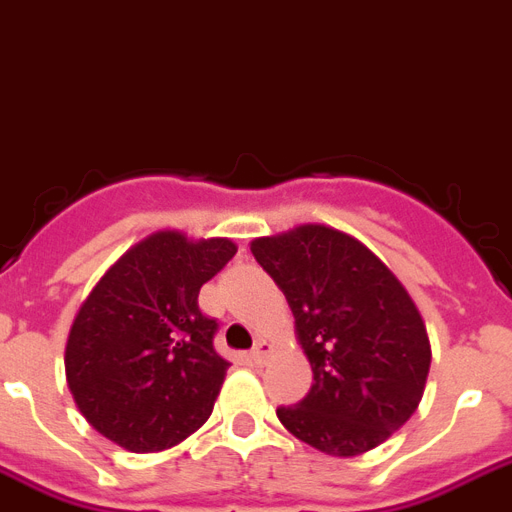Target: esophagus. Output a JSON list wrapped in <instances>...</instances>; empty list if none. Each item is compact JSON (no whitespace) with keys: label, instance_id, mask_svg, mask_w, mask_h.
I'll use <instances>...</instances> for the list:
<instances>
[{"label":"esophagus","instance_id":"obj_1","mask_svg":"<svg viewBox=\"0 0 512 512\" xmlns=\"http://www.w3.org/2000/svg\"><path fill=\"white\" fill-rule=\"evenodd\" d=\"M268 352H270L268 342H257L255 347H252V352H249V360H252L255 365H263L265 360H268Z\"/></svg>","mask_w":512,"mask_h":512}]
</instances>
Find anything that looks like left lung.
<instances>
[{"label": "left lung", "instance_id": "left-lung-1", "mask_svg": "<svg viewBox=\"0 0 512 512\" xmlns=\"http://www.w3.org/2000/svg\"><path fill=\"white\" fill-rule=\"evenodd\" d=\"M252 255L284 292L313 386L278 421L334 458L386 442L423 397L431 344L400 278L355 236L321 223L260 236Z\"/></svg>", "mask_w": 512, "mask_h": 512}]
</instances>
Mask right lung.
Segmentation results:
<instances>
[{"instance_id": "obj_1", "label": "right lung", "mask_w": 512, "mask_h": 512, "mask_svg": "<svg viewBox=\"0 0 512 512\" xmlns=\"http://www.w3.org/2000/svg\"><path fill=\"white\" fill-rule=\"evenodd\" d=\"M234 255L231 239L157 231L78 310L65 347L68 389L83 418L123 450L176 447L213 413L228 360L197 297Z\"/></svg>"}]
</instances>
